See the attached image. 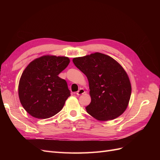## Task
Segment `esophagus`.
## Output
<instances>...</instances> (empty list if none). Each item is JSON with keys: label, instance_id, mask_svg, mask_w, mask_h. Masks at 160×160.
<instances>
[{"label": "esophagus", "instance_id": "obj_1", "mask_svg": "<svg viewBox=\"0 0 160 160\" xmlns=\"http://www.w3.org/2000/svg\"><path fill=\"white\" fill-rule=\"evenodd\" d=\"M85 90L83 89H80L78 91H77V93H76V94L77 95H82V94H83V93H85Z\"/></svg>", "mask_w": 160, "mask_h": 160}]
</instances>
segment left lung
<instances>
[{"label":"left lung","instance_id":"8db88e82","mask_svg":"<svg viewBox=\"0 0 160 160\" xmlns=\"http://www.w3.org/2000/svg\"><path fill=\"white\" fill-rule=\"evenodd\" d=\"M75 65L88 77L91 101L87 112L97 119L117 118L126 109L132 87L126 72L113 58L100 52L76 57Z\"/></svg>","mask_w":160,"mask_h":160}]
</instances>
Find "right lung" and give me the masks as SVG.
I'll list each match as a JSON object with an SVG mask.
<instances>
[{"instance_id":"1","label":"right lung","mask_w":160,"mask_h":160,"mask_svg":"<svg viewBox=\"0 0 160 160\" xmlns=\"http://www.w3.org/2000/svg\"><path fill=\"white\" fill-rule=\"evenodd\" d=\"M69 63L66 57L42 56L24 70L18 85L20 101L27 113L38 119L52 117L71 95L67 81L58 76Z\"/></svg>"}]
</instances>
